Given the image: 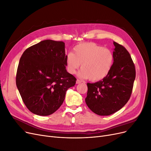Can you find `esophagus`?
<instances>
[{
    "instance_id": "obj_1",
    "label": "esophagus",
    "mask_w": 151,
    "mask_h": 151,
    "mask_svg": "<svg viewBox=\"0 0 151 151\" xmlns=\"http://www.w3.org/2000/svg\"><path fill=\"white\" fill-rule=\"evenodd\" d=\"M82 83V81H80V80H79V79H77V80L76 81V84H80V83Z\"/></svg>"
}]
</instances>
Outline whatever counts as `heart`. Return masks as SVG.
Listing matches in <instances>:
<instances>
[{"mask_svg":"<svg viewBox=\"0 0 151 151\" xmlns=\"http://www.w3.org/2000/svg\"><path fill=\"white\" fill-rule=\"evenodd\" d=\"M114 61L113 53L108 48L94 43L77 45L74 53L65 56L66 68L68 73L74 74L81 64L79 76L84 79L96 81L103 79L111 70Z\"/></svg>","mask_w":151,"mask_h":151,"instance_id":"1","label":"heart"}]
</instances>
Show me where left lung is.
<instances>
[{
    "label": "left lung",
    "instance_id": "obj_1",
    "mask_svg": "<svg viewBox=\"0 0 151 151\" xmlns=\"http://www.w3.org/2000/svg\"><path fill=\"white\" fill-rule=\"evenodd\" d=\"M114 61L109 74L100 81L88 83L86 104L94 113L108 116L125 106L130 98L135 79V68L130 55L113 42Z\"/></svg>",
    "mask_w": 151,
    "mask_h": 151
}]
</instances>
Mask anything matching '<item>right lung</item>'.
Listing matches in <instances>:
<instances>
[{"instance_id": "add662e5", "label": "right lung", "mask_w": 151, "mask_h": 151, "mask_svg": "<svg viewBox=\"0 0 151 151\" xmlns=\"http://www.w3.org/2000/svg\"><path fill=\"white\" fill-rule=\"evenodd\" d=\"M65 43L42 41L27 48L18 65L16 86L26 106L35 115L48 116L62 104L76 77L67 72Z\"/></svg>"}]
</instances>
